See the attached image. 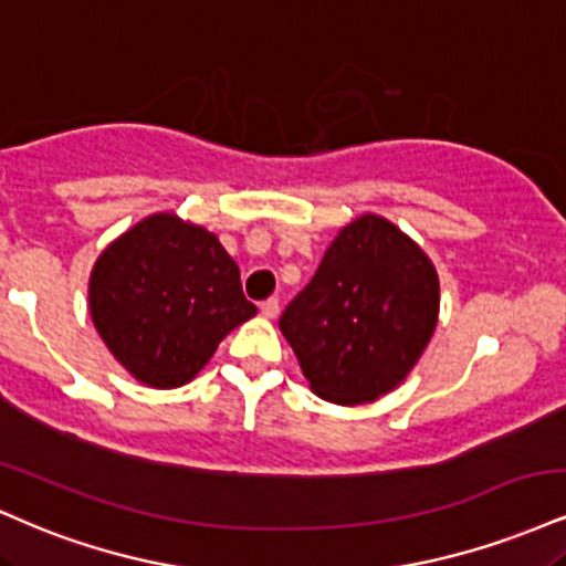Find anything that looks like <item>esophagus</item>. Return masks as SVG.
Instances as JSON below:
<instances>
[{
	"label": "esophagus",
	"mask_w": 566,
	"mask_h": 566,
	"mask_svg": "<svg viewBox=\"0 0 566 566\" xmlns=\"http://www.w3.org/2000/svg\"><path fill=\"white\" fill-rule=\"evenodd\" d=\"M261 313L265 318H276L279 316V297H269V301H263Z\"/></svg>",
	"instance_id": "obj_1"
}]
</instances>
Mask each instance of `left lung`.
<instances>
[{"label": "left lung", "instance_id": "1", "mask_svg": "<svg viewBox=\"0 0 566 566\" xmlns=\"http://www.w3.org/2000/svg\"><path fill=\"white\" fill-rule=\"evenodd\" d=\"M430 258L379 216H360L279 318L313 392L343 406L390 392L438 324Z\"/></svg>", "mask_w": 566, "mask_h": 566}]
</instances>
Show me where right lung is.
Masks as SVG:
<instances>
[{"label": "right lung", "mask_w": 566, "mask_h": 566, "mask_svg": "<svg viewBox=\"0 0 566 566\" xmlns=\"http://www.w3.org/2000/svg\"><path fill=\"white\" fill-rule=\"evenodd\" d=\"M88 303L113 356L153 387L187 385L258 313L221 242L171 213L145 218L99 255Z\"/></svg>", "instance_id": "1"}]
</instances>
